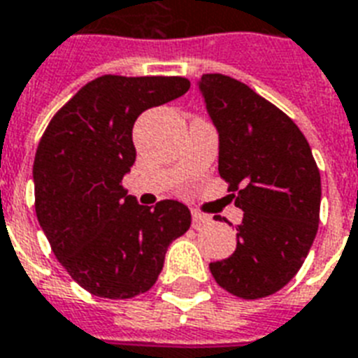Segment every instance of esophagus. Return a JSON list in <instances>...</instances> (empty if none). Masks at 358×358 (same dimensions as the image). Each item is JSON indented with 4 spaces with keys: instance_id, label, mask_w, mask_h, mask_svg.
<instances>
[{
    "instance_id": "34e87169",
    "label": "esophagus",
    "mask_w": 358,
    "mask_h": 358,
    "mask_svg": "<svg viewBox=\"0 0 358 358\" xmlns=\"http://www.w3.org/2000/svg\"><path fill=\"white\" fill-rule=\"evenodd\" d=\"M192 224H194V228H199V226L210 224V217L209 215L199 213V210H192Z\"/></svg>"
}]
</instances>
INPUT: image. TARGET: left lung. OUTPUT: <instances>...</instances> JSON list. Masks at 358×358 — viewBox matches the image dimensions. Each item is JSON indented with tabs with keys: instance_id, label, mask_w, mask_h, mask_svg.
I'll list each match as a JSON object with an SVG mask.
<instances>
[{
	"instance_id": "obj_1",
	"label": "left lung",
	"mask_w": 358,
	"mask_h": 358,
	"mask_svg": "<svg viewBox=\"0 0 358 358\" xmlns=\"http://www.w3.org/2000/svg\"><path fill=\"white\" fill-rule=\"evenodd\" d=\"M199 91L218 130V173L245 213L237 248L210 263V274L235 297H268L299 273L312 248L320 170L297 124L246 84L203 74Z\"/></svg>"
}]
</instances>
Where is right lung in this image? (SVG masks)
Here are the masks:
<instances>
[{
  "mask_svg": "<svg viewBox=\"0 0 358 358\" xmlns=\"http://www.w3.org/2000/svg\"><path fill=\"white\" fill-rule=\"evenodd\" d=\"M181 76L104 74L55 113L38 141L35 213L52 252L84 289L104 299L149 292L190 210L176 199L140 205L123 187L136 160L132 127L141 112L185 95Z\"/></svg>",
  "mask_w": 358,
  "mask_h": 358,
  "instance_id": "add662e5",
  "label": "right lung"
}]
</instances>
